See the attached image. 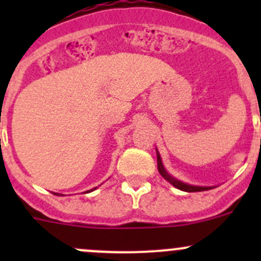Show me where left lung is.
<instances>
[{
    "instance_id": "left-lung-1",
    "label": "left lung",
    "mask_w": 261,
    "mask_h": 261,
    "mask_svg": "<svg viewBox=\"0 0 261 261\" xmlns=\"http://www.w3.org/2000/svg\"><path fill=\"white\" fill-rule=\"evenodd\" d=\"M156 160H158V170H159L160 175H162L163 178H164L165 180L169 181L172 186H174L175 188L180 189V191H184V192H202V191H210V189H213L216 188L215 186H211V187H206V186H194V184H188V183H184V181H181L179 179H177V178L172 177V175L169 174V173L167 172V169L164 168V165H163V162H162V156H160L159 151H158L156 149Z\"/></svg>"
}]
</instances>
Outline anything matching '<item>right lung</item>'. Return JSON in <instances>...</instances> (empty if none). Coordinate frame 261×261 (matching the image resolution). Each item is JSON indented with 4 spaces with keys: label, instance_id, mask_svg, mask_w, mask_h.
<instances>
[{
    "label": "right lung",
    "instance_id": "right-lung-1",
    "mask_svg": "<svg viewBox=\"0 0 261 261\" xmlns=\"http://www.w3.org/2000/svg\"><path fill=\"white\" fill-rule=\"evenodd\" d=\"M94 189H97V187H96V188L91 189V191H87V192H86V193H89V192H93V191H94ZM53 194H55V196H63V194H60V193H55V192H54V193H53Z\"/></svg>",
    "mask_w": 261,
    "mask_h": 261
}]
</instances>
